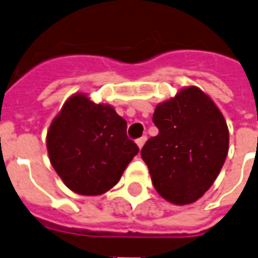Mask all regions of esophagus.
<instances>
[{
    "label": "esophagus",
    "instance_id": "1",
    "mask_svg": "<svg viewBox=\"0 0 258 258\" xmlns=\"http://www.w3.org/2000/svg\"><path fill=\"white\" fill-rule=\"evenodd\" d=\"M146 140H147V138L146 136H142V138H139V139L136 140V144H138V147L142 148L144 146V143H146Z\"/></svg>",
    "mask_w": 258,
    "mask_h": 258
}]
</instances>
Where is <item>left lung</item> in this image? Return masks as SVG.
Instances as JSON below:
<instances>
[{
	"instance_id": "left-lung-1",
	"label": "left lung",
	"mask_w": 258,
	"mask_h": 258,
	"mask_svg": "<svg viewBox=\"0 0 258 258\" xmlns=\"http://www.w3.org/2000/svg\"><path fill=\"white\" fill-rule=\"evenodd\" d=\"M159 134L142 148L158 194L176 205L195 203L219 176L229 148L221 111L196 86L159 103L152 116Z\"/></svg>"
}]
</instances>
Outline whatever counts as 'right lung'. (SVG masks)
<instances>
[{"label":"right lung","instance_id":"right-lung-1","mask_svg":"<svg viewBox=\"0 0 258 258\" xmlns=\"http://www.w3.org/2000/svg\"><path fill=\"white\" fill-rule=\"evenodd\" d=\"M127 122L110 104L71 95L50 124V163L66 187L96 196L118 183L139 147L127 138Z\"/></svg>","mask_w":258,"mask_h":258}]
</instances>
